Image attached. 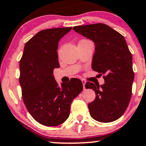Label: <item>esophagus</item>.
I'll return each mask as SVG.
<instances>
[{
  "label": "esophagus",
  "mask_w": 146,
  "mask_h": 146,
  "mask_svg": "<svg viewBox=\"0 0 146 146\" xmlns=\"http://www.w3.org/2000/svg\"><path fill=\"white\" fill-rule=\"evenodd\" d=\"M82 83H83V89L84 90H85V83H86V81H85V80H81Z\"/></svg>",
  "instance_id": "obj_1"
}]
</instances>
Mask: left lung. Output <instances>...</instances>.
I'll return each mask as SVG.
<instances>
[{
	"label": "left lung",
	"mask_w": 146,
	"mask_h": 146,
	"mask_svg": "<svg viewBox=\"0 0 146 146\" xmlns=\"http://www.w3.org/2000/svg\"><path fill=\"white\" fill-rule=\"evenodd\" d=\"M74 31L95 44L92 68L104 74V83L87 82L96 98L88 104L91 116L100 122H111L124 114L132 95L134 80L132 54L124 36L102 23L76 26Z\"/></svg>",
	"instance_id": "8db88e82"
}]
</instances>
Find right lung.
<instances>
[{
  "mask_svg": "<svg viewBox=\"0 0 146 146\" xmlns=\"http://www.w3.org/2000/svg\"><path fill=\"white\" fill-rule=\"evenodd\" d=\"M72 27L42 30L25 44L20 61L19 81L29 113L39 124L59 126L68 119L70 105L83 90L78 78L59 86L53 76L59 68L58 44Z\"/></svg>",
  "mask_w": 146,
  "mask_h": 146,
  "instance_id": "1",
  "label": "right lung"
}]
</instances>
